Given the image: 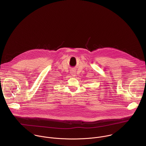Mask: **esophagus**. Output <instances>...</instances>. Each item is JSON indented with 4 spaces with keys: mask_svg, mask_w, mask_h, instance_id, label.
<instances>
[{
    "mask_svg": "<svg viewBox=\"0 0 146 146\" xmlns=\"http://www.w3.org/2000/svg\"><path fill=\"white\" fill-rule=\"evenodd\" d=\"M71 74H72V75L73 76H75V72L74 71H71Z\"/></svg>",
    "mask_w": 146,
    "mask_h": 146,
    "instance_id": "34e87169",
    "label": "esophagus"
}]
</instances>
